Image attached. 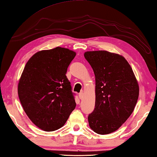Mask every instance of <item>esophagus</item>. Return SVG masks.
<instances>
[{
	"mask_svg": "<svg viewBox=\"0 0 157 157\" xmlns=\"http://www.w3.org/2000/svg\"><path fill=\"white\" fill-rule=\"evenodd\" d=\"M78 97H79V98H80V99H83V97H84V93L83 92L79 93Z\"/></svg>",
	"mask_w": 157,
	"mask_h": 157,
	"instance_id": "obj_1",
	"label": "esophagus"
}]
</instances>
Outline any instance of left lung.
I'll list each match as a JSON object with an SVG mask.
<instances>
[{
    "label": "left lung",
    "instance_id": "1",
    "mask_svg": "<svg viewBox=\"0 0 157 157\" xmlns=\"http://www.w3.org/2000/svg\"><path fill=\"white\" fill-rule=\"evenodd\" d=\"M95 75V108L90 128L98 134L117 130L132 113L139 87L132 69L121 55L105 50L84 53Z\"/></svg>",
    "mask_w": 157,
    "mask_h": 157
}]
</instances>
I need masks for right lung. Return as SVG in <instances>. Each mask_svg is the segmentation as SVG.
<instances>
[{"mask_svg":"<svg viewBox=\"0 0 157 157\" xmlns=\"http://www.w3.org/2000/svg\"><path fill=\"white\" fill-rule=\"evenodd\" d=\"M76 52L57 47L36 52L27 62L19 79L18 94L29 119L46 132L65 125L76 107L67 67Z\"/></svg>","mask_w":157,"mask_h":157,"instance_id":"obj_1","label":"right lung"}]
</instances>
